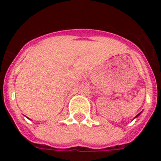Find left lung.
<instances>
[{"label":"left lung","instance_id":"left-lung-1","mask_svg":"<svg viewBox=\"0 0 161 161\" xmlns=\"http://www.w3.org/2000/svg\"><path fill=\"white\" fill-rule=\"evenodd\" d=\"M138 115H139V114H138ZM138 115H137V116H138ZM137 116H136V117H137Z\"/></svg>","mask_w":161,"mask_h":161}]
</instances>
